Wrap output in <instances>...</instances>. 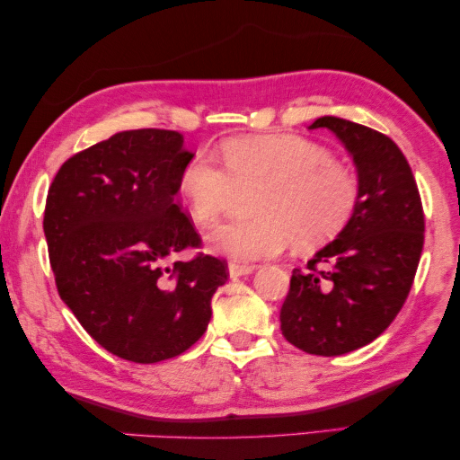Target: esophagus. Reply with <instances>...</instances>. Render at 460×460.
I'll list each match as a JSON object with an SVG mask.
<instances>
[{
	"instance_id": "1",
	"label": "esophagus",
	"mask_w": 460,
	"mask_h": 460,
	"mask_svg": "<svg viewBox=\"0 0 460 460\" xmlns=\"http://www.w3.org/2000/svg\"><path fill=\"white\" fill-rule=\"evenodd\" d=\"M254 270H257V267H254V265H240V263H230L228 265L230 278H243V275H249Z\"/></svg>"
}]
</instances>
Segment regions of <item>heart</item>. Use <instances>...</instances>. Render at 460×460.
<instances>
[{
	"label": "heart",
	"mask_w": 460,
	"mask_h": 460,
	"mask_svg": "<svg viewBox=\"0 0 460 460\" xmlns=\"http://www.w3.org/2000/svg\"><path fill=\"white\" fill-rule=\"evenodd\" d=\"M222 166L206 156L187 162L179 193L197 224H214L240 193H252L249 222L209 232L216 252L236 261L275 257L289 243L316 249L341 232L358 203V179L321 144L294 133L234 137L220 147Z\"/></svg>",
	"instance_id": "1"
}]
</instances>
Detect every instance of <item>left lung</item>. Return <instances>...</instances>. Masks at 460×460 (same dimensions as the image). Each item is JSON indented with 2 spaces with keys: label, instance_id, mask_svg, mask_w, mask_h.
<instances>
[{
  "label": "left lung",
  "instance_id": "obj_1",
  "mask_svg": "<svg viewBox=\"0 0 460 460\" xmlns=\"http://www.w3.org/2000/svg\"><path fill=\"white\" fill-rule=\"evenodd\" d=\"M333 131L358 171V203L333 243L294 270L281 333L313 356H341L374 341L413 286L423 249V209L407 158L391 137L339 117L308 129Z\"/></svg>",
  "mask_w": 460,
  "mask_h": 460
}]
</instances>
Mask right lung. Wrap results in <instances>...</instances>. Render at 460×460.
Returning <instances> with one entry per match:
<instances>
[{"instance_id":"obj_1","label":"right lung","mask_w":460,"mask_h":460,"mask_svg":"<svg viewBox=\"0 0 460 460\" xmlns=\"http://www.w3.org/2000/svg\"><path fill=\"white\" fill-rule=\"evenodd\" d=\"M195 154L179 131L133 129L69 158L49 187L45 238L55 284L88 335L112 356L156 364L206 333L226 261L199 252L201 238L174 203Z\"/></svg>"}]
</instances>
